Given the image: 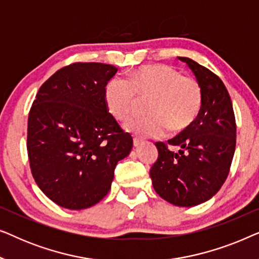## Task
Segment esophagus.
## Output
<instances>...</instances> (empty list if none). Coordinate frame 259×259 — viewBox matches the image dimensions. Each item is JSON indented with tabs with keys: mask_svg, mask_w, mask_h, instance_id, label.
<instances>
[{
	"mask_svg": "<svg viewBox=\"0 0 259 259\" xmlns=\"http://www.w3.org/2000/svg\"><path fill=\"white\" fill-rule=\"evenodd\" d=\"M141 144H143V141L139 140V139H137V138H134V139H133V145H134V147H139Z\"/></svg>",
	"mask_w": 259,
	"mask_h": 259,
	"instance_id": "obj_1",
	"label": "esophagus"
}]
</instances>
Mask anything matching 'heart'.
<instances>
[{"instance_id": "heart-1", "label": "heart", "mask_w": 259, "mask_h": 259, "mask_svg": "<svg viewBox=\"0 0 259 259\" xmlns=\"http://www.w3.org/2000/svg\"><path fill=\"white\" fill-rule=\"evenodd\" d=\"M139 98L150 99V115L134 120L127 130L140 137H161L171 128L180 132L192 123L203 104L200 83L192 76L183 75L167 65L141 67L128 75V80L114 77L106 86V102L109 112L125 122L136 114Z\"/></svg>"}]
</instances>
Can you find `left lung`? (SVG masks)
Returning a JSON list of instances; mask_svg holds the SVG:
<instances>
[{
  "mask_svg": "<svg viewBox=\"0 0 259 259\" xmlns=\"http://www.w3.org/2000/svg\"><path fill=\"white\" fill-rule=\"evenodd\" d=\"M200 83L203 104L196 120L168 140L155 143L158 159L151 167L159 196L176 206L191 207L211 199L228 178L236 150V119L223 81L189 58H179Z\"/></svg>",
  "mask_w": 259,
  "mask_h": 259,
  "instance_id": "1",
  "label": "left lung"
}]
</instances>
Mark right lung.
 <instances>
[{
  "mask_svg": "<svg viewBox=\"0 0 259 259\" xmlns=\"http://www.w3.org/2000/svg\"><path fill=\"white\" fill-rule=\"evenodd\" d=\"M118 68L77 62L59 69L38 90L28 116L30 169L49 199L69 210L99 203L133 139L108 113L106 86Z\"/></svg>",
  "mask_w": 259,
  "mask_h": 259,
  "instance_id": "right-lung-1",
  "label": "right lung"
}]
</instances>
